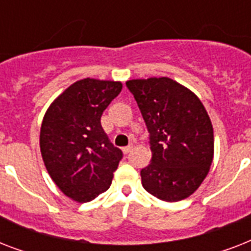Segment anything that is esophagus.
Returning a JSON list of instances; mask_svg holds the SVG:
<instances>
[{"label": "esophagus", "mask_w": 251, "mask_h": 251, "mask_svg": "<svg viewBox=\"0 0 251 251\" xmlns=\"http://www.w3.org/2000/svg\"><path fill=\"white\" fill-rule=\"evenodd\" d=\"M131 150H133V145L126 146V147H124V149H122V151H124V153H129Z\"/></svg>", "instance_id": "esophagus-1"}]
</instances>
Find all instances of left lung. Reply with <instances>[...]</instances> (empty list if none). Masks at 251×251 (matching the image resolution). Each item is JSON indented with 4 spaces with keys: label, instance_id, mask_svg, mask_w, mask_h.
<instances>
[{
    "label": "left lung",
    "instance_id": "1",
    "mask_svg": "<svg viewBox=\"0 0 251 251\" xmlns=\"http://www.w3.org/2000/svg\"><path fill=\"white\" fill-rule=\"evenodd\" d=\"M150 133L151 163L141 171L150 194L178 202L194 193L214 159V129L197 95L171 78L126 82Z\"/></svg>",
    "mask_w": 251,
    "mask_h": 251
}]
</instances>
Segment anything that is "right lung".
I'll return each instance as SVG.
<instances>
[{
	"label": "right lung",
	"instance_id": "right-lung-1",
	"mask_svg": "<svg viewBox=\"0 0 251 251\" xmlns=\"http://www.w3.org/2000/svg\"><path fill=\"white\" fill-rule=\"evenodd\" d=\"M121 90V82L78 80L50 104L43 118L40 150L45 168L60 190L76 202H90L108 190L122 159V151L100 122Z\"/></svg>",
	"mask_w": 251,
	"mask_h": 251
}]
</instances>
